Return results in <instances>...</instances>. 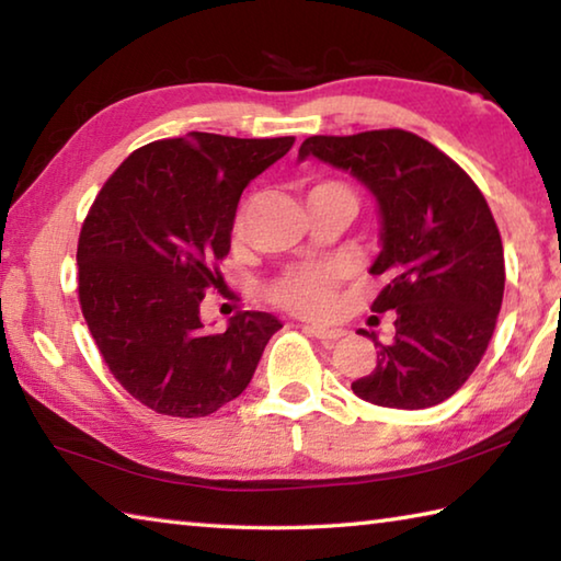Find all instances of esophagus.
I'll use <instances>...</instances> for the list:
<instances>
[{
	"label": "esophagus",
	"instance_id": "esophagus-1",
	"mask_svg": "<svg viewBox=\"0 0 561 561\" xmlns=\"http://www.w3.org/2000/svg\"><path fill=\"white\" fill-rule=\"evenodd\" d=\"M309 336H317L321 341H336L344 336V329H334V327H324V324H307L304 327Z\"/></svg>",
	"mask_w": 561,
	"mask_h": 561
}]
</instances>
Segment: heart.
<instances>
[{
	"label": "heart",
	"mask_w": 561,
	"mask_h": 561,
	"mask_svg": "<svg viewBox=\"0 0 561 561\" xmlns=\"http://www.w3.org/2000/svg\"><path fill=\"white\" fill-rule=\"evenodd\" d=\"M327 193H341L354 197L348 185L341 180L331 178H311L307 183V197L327 195ZM242 215L237 217L234 232H240ZM341 277V267L334 262L327 264H294L279 277H274L267 284V297L282 309H289L294 314L314 317L324 314L331 307V297H334L336 282Z\"/></svg>",
	"instance_id": "obj_1"
}]
</instances>
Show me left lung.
Returning a JSON list of instances; mask_svg holds the SVG:
<instances>
[{
    "instance_id": "left-lung-1",
    "label": "left lung",
    "mask_w": 561,
    "mask_h": 561,
    "mask_svg": "<svg viewBox=\"0 0 561 561\" xmlns=\"http://www.w3.org/2000/svg\"><path fill=\"white\" fill-rule=\"evenodd\" d=\"M351 170L376 195L383 279L371 311H393L396 336L351 383L383 408L417 411L450 398L485 356L505 294V254L485 195L443 150L411 130L311 136L299 158ZM368 336V331H366Z\"/></svg>"
}]
</instances>
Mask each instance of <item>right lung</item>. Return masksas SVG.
<instances>
[{
  "mask_svg": "<svg viewBox=\"0 0 561 561\" xmlns=\"http://www.w3.org/2000/svg\"><path fill=\"white\" fill-rule=\"evenodd\" d=\"M294 146L193 130L133 150L81 225L79 304L113 378L150 411L203 417L252 381L282 324L240 311L205 331L201 304L220 262L242 190Z\"/></svg>",
  "mask_w": 561,
  "mask_h": 561,
  "instance_id": "add662e5",
  "label": "right lung"
}]
</instances>
